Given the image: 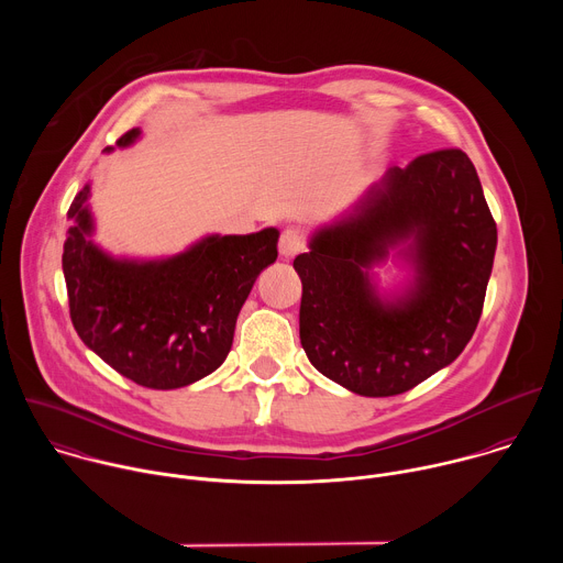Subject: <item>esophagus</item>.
Returning a JSON list of instances; mask_svg holds the SVG:
<instances>
[{"label": "esophagus", "mask_w": 563, "mask_h": 563, "mask_svg": "<svg viewBox=\"0 0 563 563\" xmlns=\"http://www.w3.org/2000/svg\"><path fill=\"white\" fill-rule=\"evenodd\" d=\"M305 235L298 229H285L278 240V250L283 258H294L296 254L305 252Z\"/></svg>", "instance_id": "34e87169"}]
</instances>
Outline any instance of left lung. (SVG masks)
Wrapping results in <instances>:
<instances>
[{"label":"left lung","mask_w":563,"mask_h":563,"mask_svg":"<svg viewBox=\"0 0 563 563\" xmlns=\"http://www.w3.org/2000/svg\"><path fill=\"white\" fill-rule=\"evenodd\" d=\"M495 250L497 224L461 148L387 169L345 213L318 227L309 252L294 261L307 358L361 396L412 389L472 339ZM389 253L411 278L380 295L373 269Z\"/></svg>","instance_id":"1"}]
</instances>
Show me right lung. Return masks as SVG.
Returning a JSON list of instances; mask_svg holds the SVG:
<instances>
[{
	"label": "right lung",
	"mask_w": 563,
	"mask_h": 563,
	"mask_svg": "<svg viewBox=\"0 0 563 563\" xmlns=\"http://www.w3.org/2000/svg\"><path fill=\"white\" fill-rule=\"evenodd\" d=\"M140 129L115 146L126 148ZM107 153L113 146L104 148ZM91 185L68 209L62 269L77 336L115 372L151 389H176L216 372L258 274L278 258L276 227L211 233L167 258H118L96 245Z\"/></svg>",
	"instance_id": "right-lung-1"
}]
</instances>
